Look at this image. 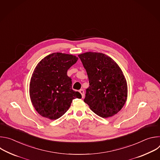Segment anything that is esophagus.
<instances>
[{"label": "esophagus", "mask_w": 160, "mask_h": 160, "mask_svg": "<svg viewBox=\"0 0 160 160\" xmlns=\"http://www.w3.org/2000/svg\"><path fill=\"white\" fill-rule=\"evenodd\" d=\"M79 92L81 94V95H82V98H84V96H85L84 90H83V89H81V90H79Z\"/></svg>", "instance_id": "1"}]
</instances>
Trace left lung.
Masks as SVG:
<instances>
[{"mask_svg":"<svg viewBox=\"0 0 160 160\" xmlns=\"http://www.w3.org/2000/svg\"><path fill=\"white\" fill-rule=\"evenodd\" d=\"M78 57L89 81L84 102L102 118L116 115L123 107L128 95L127 80L121 68L102 53L87 52Z\"/></svg>","mask_w":160,"mask_h":160,"instance_id":"left-lung-1","label":"left lung"}]
</instances>
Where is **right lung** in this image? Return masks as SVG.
<instances>
[{"label":"right lung","instance_id":"1","mask_svg":"<svg viewBox=\"0 0 160 160\" xmlns=\"http://www.w3.org/2000/svg\"><path fill=\"white\" fill-rule=\"evenodd\" d=\"M78 58L61 52L51 54L36 66L30 82L32 105L42 117L50 120L61 117L73 100L82 98L72 89V78L67 75L69 68Z\"/></svg>","mask_w":160,"mask_h":160}]
</instances>
